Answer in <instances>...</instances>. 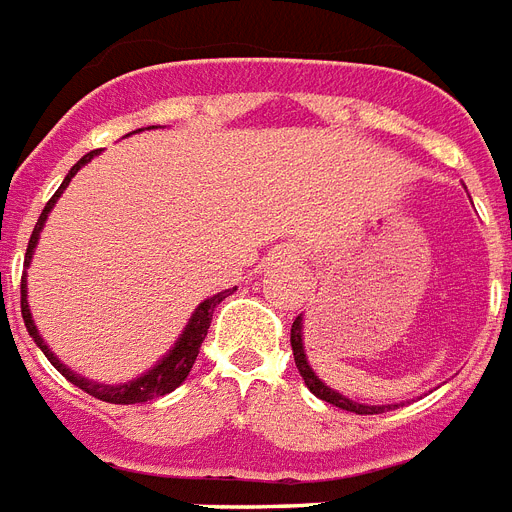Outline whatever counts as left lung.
<instances>
[{
  "mask_svg": "<svg viewBox=\"0 0 512 512\" xmlns=\"http://www.w3.org/2000/svg\"><path fill=\"white\" fill-rule=\"evenodd\" d=\"M290 346H293V359H296V367L298 372H301V378H304L306 388H309L317 399L330 402L333 407H341V410L346 412H357V415H380V412L391 410V404H388V407H370V404L351 402V399H346V396L333 391V388H327L325 383L314 375V370L309 367V362H306L304 343H301V317H296V322L290 327Z\"/></svg>",
  "mask_w": 512,
  "mask_h": 512,
  "instance_id": "8db88e82",
  "label": "left lung"
}]
</instances>
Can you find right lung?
<instances>
[{
    "label": "right lung",
    "instance_id": "right-lung-1",
    "mask_svg": "<svg viewBox=\"0 0 512 512\" xmlns=\"http://www.w3.org/2000/svg\"><path fill=\"white\" fill-rule=\"evenodd\" d=\"M147 129H150V126H147ZM94 155H97V150H92V153L84 155V158H81V161L76 163L71 171H68V177L63 179L60 190H57L55 195L47 200V206H44L42 216H39V222H36L34 232H31V240H28L26 261H23L26 267H28V261H31V253H34V248H36V240H39V232H42L44 222H47V214L52 211V206H55V200L60 198V192L68 187V182L76 177V171H79L84 163L92 161ZM232 290H224V293H216V296L206 298V301H203V304L195 309L190 325L185 327L182 338L174 343V349H171L169 354H166V357H163L161 362L153 367V370H147L145 375H140L137 380H129V383H124V386H105V383H92V380L81 378V375H73V372L68 370V367H65L63 362H60V359H57L55 354L47 349V343L42 341V335H39L34 320H31V309H28V301H26V275H23V280H20V312H23V322H26V327H28V335H31V338L36 341V346L44 351V357L52 362V367H55V370L60 372L63 378L71 380L73 386H79L81 391H87L89 396H94V399H102V402L140 404V402H150V399H158V396H163V394H169V391H174V388L185 383V378L190 375L192 365H195V359H198L200 343L206 341L208 325H211V317H214L216 304H222L224 298L230 296Z\"/></svg>",
    "mask_w": 512,
    "mask_h": 512
}]
</instances>
